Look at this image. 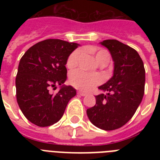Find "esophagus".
<instances>
[{
    "instance_id": "esophagus-1",
    "label": "esophagus",
    "mask_w": 160,
    "mask_h": 160,
    "mask_svg": "<svg viewBox=\"0 0 160 160\" xmlns=\"http://www.w3.org/2000/svg\"><path fill=\"white\" fill-rule=\"evenodd\" d=\"M77 94H78V95H81V96H86V95H87V94H86V93L82 92V91H78Z\"/></svg>"
}]
</instances>
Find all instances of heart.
Wrapping results in <instances>:
<instances>
[{
	"label": "heart",
	"mask_w": 160,
	"mask_h": 160,
	"mask_svg": "<svg viewBox=\"0 0 160 160\" xmlns=\"http://www.w3.org/2000/svg\"><path fill=\"white\" fill-rule=\"evenodd\" d=\"M81 51L75 50L69 55L66 61V66L69 69L75 68L79 63ZM95 59L98 62H109V54L105 50H99L95 52ZM70 85H72L76 89H79L83 91H88L91 90L92 88L96 86L101 82V77L97 74H91L83 71V70H77L70 73Z\"/></svg>",
	"instance_id": "1"
}]
</instances>
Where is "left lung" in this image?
Here are the masks:
<instances>
[{
	"label": "left lung",
	"instance_id": "8db88e82",
	"mask_svg": "<svg viewBox=\"0 0 160 160\" xmlns=\"http://www.w3.org/2000/svg\"><path fill=\"white\" fill-rule=\"evenodd\" d=\"M111 54L114 74L99 89L106 91L95 96L96 104L86 110L95 126L104 130L119 129L131 119L144 93L145 70L134 49L117 40L100 42Z\"/></svg>",
	"mask_w": 160,
	"mask_h": 160
}]
</instances>
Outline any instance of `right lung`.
Here are the masks:
<instances>
[{"label": "right lung", "mask_w": 160, "mask_h": 160, "mask_svg": "<svg viewBox=\"0 0 160 160\" xmlns=\"http://www.w3.org/2000/svg\"><path fill=\"white\" fill-rule=\"evenodd\" d=\"M59 39H48L29 48L19 63L16 78V100L23 114L37 126L46 127L61 119L68 102L76 95L72 86L64 85L69 55L78 47ZM60 85L57 94L48 92Z\"/></svg>", "instance_id": "1"}]
</instances>
